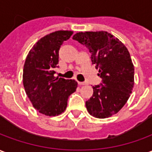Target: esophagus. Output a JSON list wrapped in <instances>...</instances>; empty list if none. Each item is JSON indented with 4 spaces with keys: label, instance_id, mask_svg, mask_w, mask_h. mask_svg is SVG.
<instances>
[{
    "label": "esophagus",
    "instance_id": "obj_1",
    "mask_svg": "<svg viewBox=\"0 0 152 152\" xmlns=\"http://www.w3.org/2000/svg\"><path fill=\"white\" fill-rule=\"evenodd\" d=\"M78 85L79 86H85V85H86V82H80V81H78Z\"/></svg>",
    "mask_w": 152,
    "mask_h": 152
}]
</instances>
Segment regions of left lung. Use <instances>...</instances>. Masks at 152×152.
Masks as SVG:
<instances>
[{
	"label": "left lung",
	"instance_id": "obj_1",
	"mask_svg": "<svg viewBox=\"0 0 152 152\" xmlns=\"http://www.w3.org/2000/svg\"><path fill=\"white\" fill-rule=\"evenodd\" d=\"M72 38L89 49L91 61L102 78L100 85L93 86V96L86 102L87 111L99 119L116 114L134 88V66L129 50L107 31H80Z\"/></svg>",
	"mask_w": 152,
	"mask_h": 152
}]
</instances>
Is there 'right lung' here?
<instances>
[{"mask_svg": "<svg viewBox=\"0 0 152 152\" xmlns=\"http://www.w3.org/2000/svg\"><path fill=\"white\" fill-rule=\"evenodd\" d=\"M72 31H56L40 38L26 58L23 82L34 108L45 115L55 116L66 108L67 99L76 91L77 82L53 76L58 63V50Z\"/></svg>", "mask_w": 152, "mask_h": 152, "instance_id": "1", "label": "right lung"}]
</instances>
